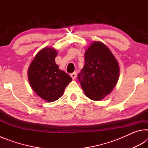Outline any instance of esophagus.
Here are the masks:
<instances>
[{
  "mask_svg": "<svg viewBox=\"0 0 148 148\" xmlns=\"http://www.w3.org/2000/svg\"><path fill=\"white\" fill-rule=\"evenodd\" d=\"M76 75H77V74H76V72H73V73H71V77L72 78V79H74L75 78H76Z\"/></svg>",
  "mask_w": 148,
  "mask_h": 148,
  "instance_id": "esophagus-1",
  "label": "esophagus"
}]
</instances>
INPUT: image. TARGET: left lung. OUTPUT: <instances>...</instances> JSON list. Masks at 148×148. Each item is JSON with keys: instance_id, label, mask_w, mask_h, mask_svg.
Here are the masks:
<instances>
[{"instance_id": "1", "label": "left lung", "mask_w": 148, "mask_h": 148, "mask_svg": "<svg viewBox=\"0 0 148 148\" xmlns=\"http://www.w3.org/2000/svg\"><path fill=\"white\" fill-rule=\"evenodd\" d=\"M117 59L104 44L92 42L85 53V64L77 78L86 97L101 101L109 95L119 79Z\"/></svg>"}]
</instances>
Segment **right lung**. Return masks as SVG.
Wrapping results in <instances>:
<instances>
[{"label":"right lung","instance_id":"right-lung-1","mask_svg":"<svg viewBox=\"0 0 148 148\" xmlns=\"http://www.w3.org/2000/svg\"><path fill=\"white\" fill-rule=\"evenodd\" d=\"M57 51L45 47L36 55L28 70V78L33 91L47 102L57 101L62 97L72 77L61 71L55 59Z\"/></svg>","mask_w":148,"mask_h":148}]
</instances>
